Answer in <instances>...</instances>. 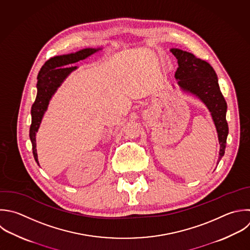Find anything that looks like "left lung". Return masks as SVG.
Returning a JSON list of instances; mask_svg holds the SVG:
<instances>
[{"mask_svg":"<svg viewBox=\"0 0 250 250\" xmlns=\"http://www.w3.org/2000/svg\"><path fill=\"white\" fill-rule=\"evenodd\" d=\"M170 51L178 60L179 67L175 73L178 85L183 91L197 97L211 112L218 133L221 160L225 153L229 127L226 120L227 103L220 91L217 75L207 62L195 58L192 54L180 49Z\"/></svg>","mask_w":250,"mask_h":250,"instance_id":"obj_1","label":"left lung"}]
</instances>
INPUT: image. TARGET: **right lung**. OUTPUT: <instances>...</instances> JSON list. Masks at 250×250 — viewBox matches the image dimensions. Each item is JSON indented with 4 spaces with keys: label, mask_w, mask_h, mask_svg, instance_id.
<instances>
[{
    "label": "right lung",
    "mask_w": 250,
    "mask_h": 250,
    "mask_svg": "<svg viewBox=\"0 0 250 250\" xmlns=\"http://www.w3.org/2000/svg\"><path fill=\"white\" fill-rule=\"evenodd\" d=\"M101 48L98 49H83L73 54L57 56L45 62L42 66L37 77V97L31 107V126L29 131L30 140L32 143V149L35 161L40 166L38 161L37 149H36V133L40 127L43 116L48 108L49 103L57 92L58 88L62 84L66 77L74 71L77 66H69L79 61L85 60L91 55L95 54Z\"/></svg>",
    "instance_id": "obj_1"
}]
</instances>
